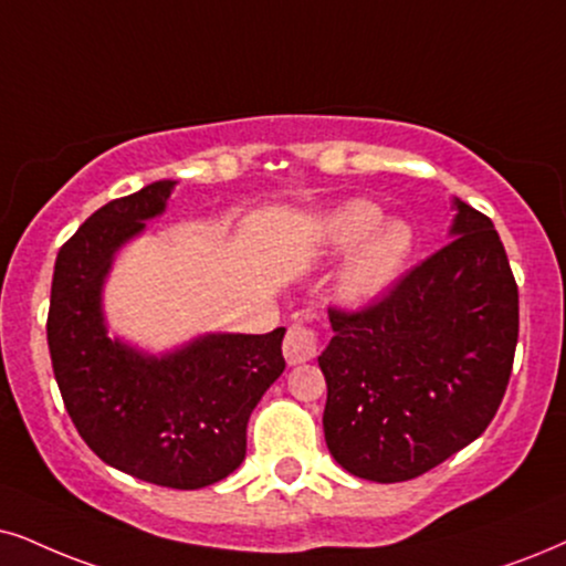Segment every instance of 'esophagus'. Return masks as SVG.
Returning a JSON list of instances; mask_svg holds the SVG:
<instances>
[{"mask_svg": "<svg viewBox=\"0 0 566 566\" xmlns=\"http://www.w3.org/2000/svg\"><path fill=\"white\" fill-rule=\"evenodd\" d=\"M318 347H321V334L316 326L292 324L287 328V336H284V357H287L290 366L313 360V357L318 355Z\"/></svg>", "mask_w": 566, "mask_h": 566, "instance_id": "esophagus-1", "label": "esophagus"}]
</instances>
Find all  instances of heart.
<instances>
[{"label": "heart", "instance_id": "1", "mask_svg": "<svg viewBox=\"0 0 566 566\" xmlns=\"http://www.w3.org/2000/svg\"><path fill=\"white\" fill-rule=\"evenodd\" d=\"M321 245L328 255L353 253L342 269L339 290L349 300H366L402 274L412 255L415 232L405 219H384L374 200L355 198L326 213Z\"/></svg>", "mask_w": 566, "mask_h": 566}]
</instances>
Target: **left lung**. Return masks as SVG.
Instances as JSON below:
<instances>
[{"label": "left lung", "instance_id": "8db88e82", "mask_svg": "<svg viewBox=\"0 0 566 566\" xmlns=\"http://www.w3.org/2000/svg\"><path fill=\"white\" fill-rule=\"evenodd\" d=\"M454 240L386 295L328 307L324 433L347 473L399 483L475 441L502 405L520 334L517 282L493 221L457 200Z\"/></svg>", "mask_w": 566, "mask_h": 566}]
</instances>
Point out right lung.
<instances>
[{
    "label": "right lung",
    "mask_w": 566,
    "mask_h": 566,
    "mask_svg": "<svg viewBox=\"0 0 566 566\" xmlns=\"http://www.w3.org/2000/svg\"><path fill=\"white\" fill-rule=\"evenodd\" d=\"M171 185L109 200L64 242L46 339L64 407L93 454L146 483L192 491L245 460L250 412L284 370V328L211 334L167 357L106 336L102 284L114 250L164 211Z\"/></svg>",
    "instance_id": "obj_1"
}]
</instances>
